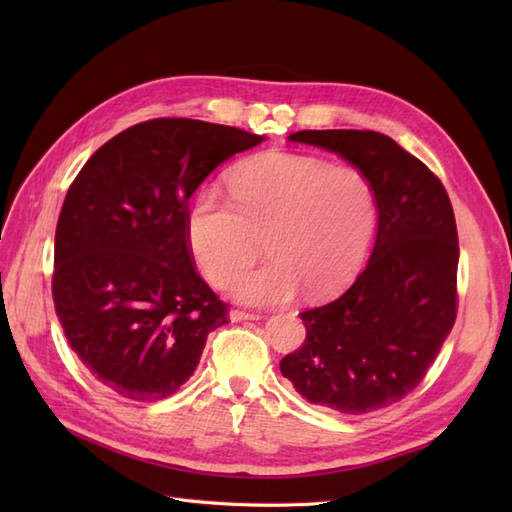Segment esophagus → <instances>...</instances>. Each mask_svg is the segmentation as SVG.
Here are the masks:
<instances>
[{
	"label": "esophagus",
	"instance_id": "esophagus-1",
	"mask_svg": "<svg viewBox=\"0 0 512 512\" xmlns=\"http://www.w3.org/2000/svg\"><path fill=\"white\" fill-rule=\"evenodd\" d=\"M262 316L260 314H254V312H243V309H232L230 312V320L232 322H241V320H260Z\"/></svg>",
	"mask_w": 512,
	"mask_h": 512
}]
</instances>
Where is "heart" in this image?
<instances>
[{"mask_svg":"<svg viewBox=\"0 0 512 512\" xmlns=\"http://www.w3.org/2000/svg\"><path fill=\"white\" fill-rule=\"evenodd\" d=\"M230 196L198 190L188 211V243L207 280L224 286L267 243L271 260L239 273L230 292L252 305L284 303L299 286L327 299L365 265L378 228V196L359 168L292 153L239 166Z\"/></svg>","mask_w":512,"mask_h":512,"instance_id":"b5f03b06","label":"heart"}]
</instances>
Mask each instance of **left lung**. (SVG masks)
Listing matches in <instances>:
<instances>
[{
    "label": "left lung",
    "instance_id": "obj_1",
    "mask_svg": "<svg viewBox=\"0 0 512 512\" xmlns=\"http://www.w3.org/2000/svg\"><path fill=\"white\" fill-rule=\"evenodd\" d=\"M288 138L363 170L378 196V237L342 297L301 312L305 342L280 369L301 397L339 414L386 408L421 384L457 318L451 200L442 181L386 134L301 130Z\"/></svg>",
    "mask_w": 512,
    "mask_h": 512
}]
</instances>
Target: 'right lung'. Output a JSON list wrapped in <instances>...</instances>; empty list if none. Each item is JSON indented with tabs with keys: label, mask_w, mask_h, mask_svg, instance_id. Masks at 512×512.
<instances>
[{
	"label": "right lung",
	"mask_w": 512,
	"mask_h": 512,
	"mask_svg": "<svg viewBox=\"0 0 512 512\" xmlns=\"http://www.w3.org/2000/svg\"><path fill=\"white\" fill-rule=\"evenodd\" d=\"M265 136L162 117L119 132L72 181L55 230L53 301L70 348L104 389L179 391L228 322L196 271L188 200L215 166Z\"/></svg>",
	"instance_id": "obj_1"
}]
</instances>
